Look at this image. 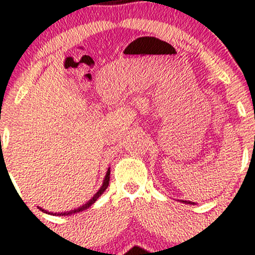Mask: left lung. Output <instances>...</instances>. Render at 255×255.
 I'll return each instance as SVG.
<instances>
[{
    "mask_svg": "<svg viewBox=\"0 0 255 255\" xmlns=\"http://www.w3.org/2000/svg\"><path fill=\"white\" fill-rule=\"evenodd\" d=\"M181 203H184V204H191V205H194L195 204V201H192V200H184V199H181Z\"/></svg>",
    "mask_w": 255,
    "mask_h": 255,
    "instance_id": "left-lung-1",
    "label": "left lung"
}]
</instances>
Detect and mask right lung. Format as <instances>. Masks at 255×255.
Listing matches in <instances>:
<instances>
[{"label":"right lung","instance_id":"1","mask_svg":"<svg viewBox=\"0 0 255 255\" xmlns=\"http://www.w3.org/2000/svg\"><path fill=\"white\" fill-rule=\"evenodd\" d=\"M109 182H110V166L108 168L107 172H105L103 180H102V183L99 184V187L97 189H96V192L93 193L91 197L87 199L86 201H84L83 204L80 205H77V206L72 207V209H67V210H60V211H50V210H46L44 209V207L39 206L38 205V209L40 210V211L44 212V213H48V215H51V216H69V215H74V213H78V212H81L84 211V210L89 209L92 204L96 203V200L101 197L102 194H103L105 189L108 188V186H109Z\"/></svg>","mask_w":255,"mask_h":255}]
</instances>
